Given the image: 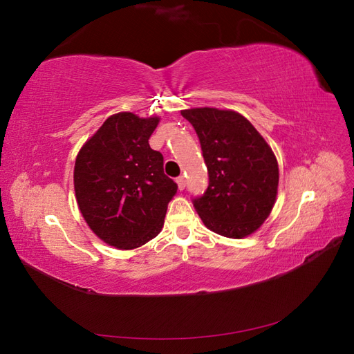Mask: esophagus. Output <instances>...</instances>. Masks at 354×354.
Segmentation results:
<instances>
[{"label":"esophagus","mask_w":354,"mask_h":354,"mask_svg":"<svg viewBox=\"0 0 354 354\" xmlns=\"http://www.w3.org/2000/svg\"><path fill=\"white\" fill-rule=\"evenodd\" d=\"M177 185H178V190H185V187H186V178L183 177V176H180V177H177Z\"/></svg>","instance_id":"obj_1"}]
</instances>
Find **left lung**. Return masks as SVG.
Listing matches in <instances>:
<instances>
[{"label":"left lung","mask_w":354,"mask_h":354,"mask_svg":"<svg viewBox=\"0 0 354 354\" xmlns=\"http://www.w3.org/2000/svg\"><path fill=\"white\" fill-rule=\"evenodd\" d=\"M181 115L194 125L208 168V187L194 199L196 212L221 236H248L274 205L279 168L273 151L238 112L196 108Z\"/></svg>","instance_id":"obj_1"}]
</instances>
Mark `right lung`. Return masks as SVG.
<instances>
[{"mask_svg": "<svg viewBox=\"0 0 354 354\" xmlns=\"http://www.w3.org/2000/svg\"><path fill=\"white\" fill-rule=\"evenodd\" d=\"M159 118L131 112L109 116L75 160L73 186L84 220L120 250H134L164 226L177 185L164 174V156L149 146Z\"/></svg>", "mask_w": 354, "mask_h": 354, "instance_id": "1", "label": "right lung"}]
</instances>
